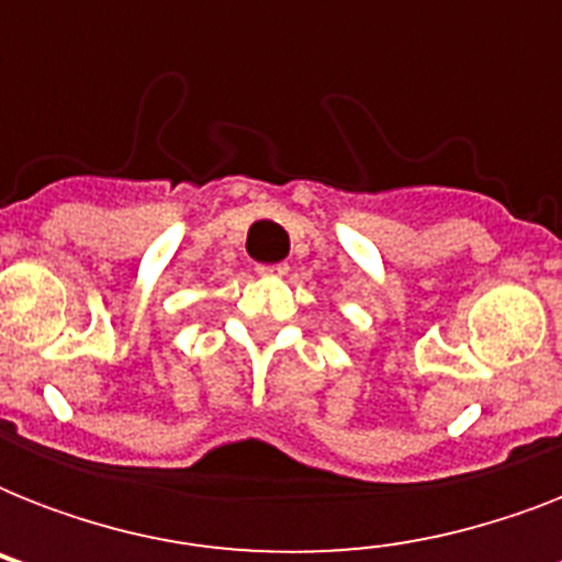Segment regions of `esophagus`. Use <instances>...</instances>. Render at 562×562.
Segmentation results:
<instances>
[{"label": "esophagus", "mask_w": 562, "mask_h": 562, "mask_svg": "<svg viewBox=\"0 0 562 562\" xmlns=\"http://www.w3.org/2000/svg\"><path fill=\"white\" fill-rule=\"evenodd\" d=\"M285 271H289L285 265H256V273H259V277H282Z\"/></svg>", "instance_id": "obj_1"}]
</instances>
